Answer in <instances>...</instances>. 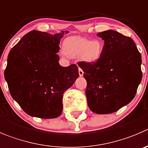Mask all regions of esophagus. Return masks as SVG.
Here are the masks:
<instances>
[{
    "label": "esophagus",
    "instance_id": "esophagus-1",
    "mask_svg": "<svg viewBox=\"0 0 148 148\" xmlns=\"http://www.w3.org/2000/svg\"><path fill=\"white\" fill-rule=\"evenodd\" d=\"M78 73H79L80 76H83V75H84V71H83V70L81 67L78 68Z\"/></svg>",
    "mask_w": 148,
    "mask_h": 148
}]
</instances>
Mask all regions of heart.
<instances>
[{
  "label": "heart",
  "instance_id": "b5f03b06",
  "mask_svg": "<svg viewBox=\"0 0 148 148\" xmlns=\"http://www.w3.org/2000/svg\"><path fill=\"white\" fill-rule=\"evenodd\" d=\"M104 44L101 40H93L79 36H72L63 42V51L67 57L75 58L80 57L82 61L88 63L95 62L100 58Z\"/></svg>",
  "mask_w": 148,
  "mask_h": 148
}]
</instances>
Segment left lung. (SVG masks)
Masks as SVG:
<instances>
[{"instance_id": "8db88e82", "label": "left lung", "mask_w": 148, "mask_h": 148, "mask_svg": "<svg viewBox=\"0 0 148 148\" xmlns=\"http://www.w3.org/2000/svg\"><path fill=\"white\" fill-rule=\"evenodd\" d=\"M97 36L105 41L100 58L95 62H79L86 80L88 108L97 114L119 110L134 97L143 78L142 57L134 40L114 30Z\"/></svg>"}]
</instances>
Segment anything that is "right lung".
<instances>
[{
  "mask_svg": "<svg viewBox=\"0 0 148 148\" xmlns=\"http://www.w3.org/2000/svg\"><path fill=\"white\" fill-rule=\"evenodd\" d=\"M67 33L30 31L8 54L4 76L10 94L30 116L59 117L63 94L79 76L76 64L62 67L58 62L60 39Z\"/></svg>",
  "mask_w": 148,
  "mask_h": 148,
  "instance_id": "1",
  "label": "right lung"
}]
</instances>
